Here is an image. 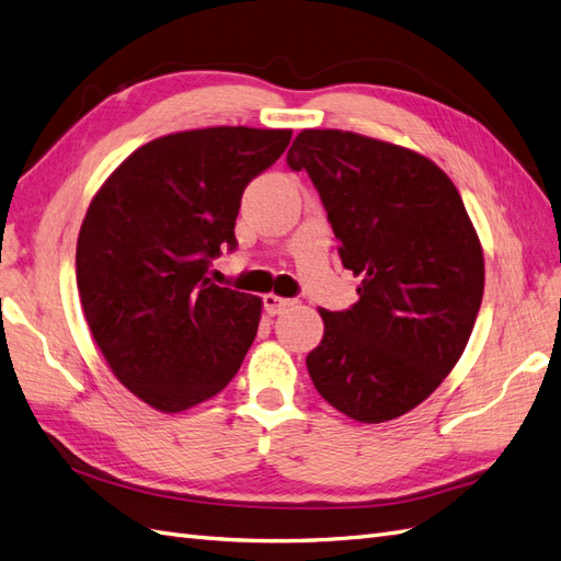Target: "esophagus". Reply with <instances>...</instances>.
<instances>
[{
    "mask_svg": "<svg viewBox=\"0 0 561 561\" xmlns=\"http://www.w3.org/2000/svg\"><path fill=\"white\" fill-rule=\"evenodd\" d=\"M290 305H293V299H285V297H278V295H264V311L268 316L283 313Z\"/></svg>",
    "mask_w": 561,
    "mask_h": 561,
    "instance_id": "obj_1",
    "label": "esophagus"
}]
</instances>
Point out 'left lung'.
I'll list each match as a JSON object with an SVG mask.
<instances>
[{
	"mask_svg": "<svg viewBox=\"0 0 561 561\" xmlns=\"http://www.w3.org/2000/svg\"><path fill=\"white\" fill-rule=\"evenodd\" d=\"M287 164L307 170L358 301L325 311L307 356L318 393L356 422H387L456 368L483 297V250L448 174L411 148L301 129Z\"/></svg>",
	"mask_w": 561,
	"mask_h": 561,
	"instance_id": "8db88e82",
	"label": "left lung"
}]
</instances>
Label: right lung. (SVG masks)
Instances as JSON below:
<instances>
[{
    "label": "right lung",
    "mask_w": 561,
    "mask_h": 561,
    "mask_svg": "<svg viewBox=\"0 0 561 561\" xmlns=\"http://www.w3.org/2000/svg\"><path fill=\"white\" fill-rule=\"evenodd\" d=\"M290 136L254 127L160 136L89 203L75 254L87 325L117 380L160 413L217 397L254 342L262 299L205 274L224 245L236 248L243 191Z\"/></svg>",
    "instance_id": "obj_1"
}]
</instances>
